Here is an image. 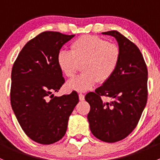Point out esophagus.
Masks as SVG:
<instances>
[{
    "label": "esophagus",
    "mask_w": 160,
    "mask_h": 160,
    "mask_svg": "<svg viewBox=\"0 0 160 160\" xmlns=\"http://www.w3.org/2000/svg\"><path fill=\"white\" fill-rule=\"evenodd\" d=\"M79 99H80V101H83L84 100V94L82 93H79Z\"/></svg>",
    "instance_id": "obj_1"
}]
</instances>
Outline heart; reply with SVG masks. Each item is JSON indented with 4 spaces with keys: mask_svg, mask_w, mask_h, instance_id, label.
I'll return each mask as SVG.
<instances>
[{
    "mask_svg": "<svg viewBox=\"0 0 160 160\" xmlns=\"http://www.w3.org/2000/svg\"><path fill=\"white\" fill-rule=\"evenodd\" d=\"M121 58L118 46L95 35H83L70 46V52L62 50L57 56L59 69L68 78L75 77L83 65V73L67 83L78 91L91 89L98 81L104 83L114 73Z\"/></svg>",
    "mask_w": 160,
    "mask_h": 160,
    "instance_id": "obj_1",
    "label": "heart"
}]
</instances>
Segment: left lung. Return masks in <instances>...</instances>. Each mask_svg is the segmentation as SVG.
Segmentation results:
<instances>
[{"label": "left lung", "mask_w": 160, "mask_h": 160, "mask_svg": "<svg viewBox=\"0 0 160 160\" xmlns=\"http://www.w3.org/2000/svg\"><path fill=\"white\" fill-rule=\"evenodd\" d=\"M114 36L118 43L121 58L112 77L89 92L85 100L90 104L88 119L92 134L105 142L126 138L137 126L147 102L148 70L136 45L118 31L103 32ZM101 96L112 98L104 102Z\"/></svg>", "instance_id": "8db88e82"}]
</instances>
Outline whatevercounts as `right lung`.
<instances>
[{
    "instance_id": "1",
    "label": "right lung",
    "mask_w": 160,
    "mask_h": 160,
    "mask_svg": "<svg viewBox=\"0 0 160 160\" xmlns=\"http://www.w3.org/2000/svg\"><path fill=\"white\" fill-rule=\"evenodd\" d=\"M73 36L42 32L25 45L13 65L11 107L22 130L40 144H52L64 136L69 117L79 102L75 90L61 97L52 94L65 83L57 56Z\"/></svg>"
}]
</instances>
